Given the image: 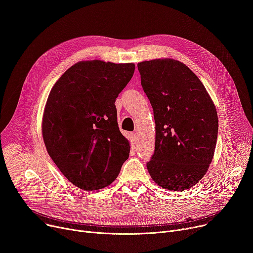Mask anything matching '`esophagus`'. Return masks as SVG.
I'll use <instances>...</instances> for the list:
<instances>
[{
	"mask_svg": "<svg viewBox=\"0 0 253 253\" xmlns=\"http://www.w3.org/2000/svg\"><path fill=\"white\" fill-rule=\"evenodd\" d=\"M131 138H132V141H136V139H137V133H136V132H132V133H131Z\"/></svg>",
	"mask_w": 253,
	"mask_h": 253,
	"instance_id": "esophagus-1",
	"label": "esophagus"
}]
</instances>
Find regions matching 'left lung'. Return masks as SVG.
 <instances>
[{
  "instance_id": "8db88e82",
  "label": "left lung",
  "mask_w": 253,
  "mask_h": 253,
  "mask_svg": "<svg viewBox=\"0 0 253 253\" xmlns=\"http://www.w3.org/2000/svg\"><path fill=\"white\" fill-rule=\"evenodd\" d=\"M137 68L156 124L149 173L168 191L188 190L203 178L214 156L215 104L200 79L178 60H144Z\"/></svg>"
}]
</instances>
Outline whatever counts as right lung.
<instances>
[{"label":"right lung","mask_w":253,"mask_h":253,"mask_svg":"<svg viewBox=\"0 0 253 253\" xmlns=\"http://www.w3.org/2000/svg\"><path fill=\"white\" fill-rule=\"evenodd\" d=\"M134 71L131 62L79 61L49 93L42 118L45 147L79 189L108 187L129 157L130 143L119 129L115 101Z\"/></svg>","instance_id":"right-lung-1"}]
</instances>
